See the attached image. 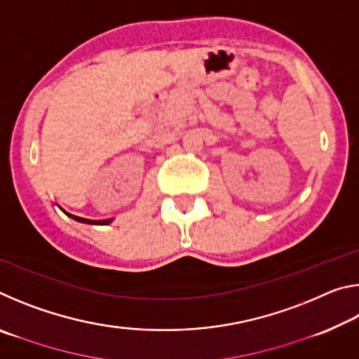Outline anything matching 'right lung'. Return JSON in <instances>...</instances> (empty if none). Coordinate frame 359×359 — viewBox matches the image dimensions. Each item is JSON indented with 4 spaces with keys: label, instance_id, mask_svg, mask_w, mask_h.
Returning <instances> with one entry per match:
<instances>
[{
    "label": "right lung",
    "instance_id": "1",
    "mask_svg": "<svg viewBox=\"0 0 359 359\" xmlns=\"http://www.w3.org/2000/svg\"><path fill=\"white\" fill-rule=\"evenodd\" d=\"M74 220L77 222H82V223H93V224H106L111 220H101V222H95V220H88V218H82V217H76V215H71Z\"/></svg>",
    "mask_w": 359,
    "mask_h": 359
}]
</instances>
